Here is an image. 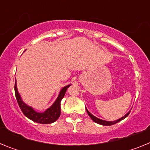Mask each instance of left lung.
I'll return each instance as SVG.
<instances>
[{"label":"left lung","mask_w":150,"mask_h":150,"mask_svg":"<svg viewBox=\"0 0 150 150\" xmlns=\"http://www.w3.org/2000/svg\"><path fill=\"white\" fill-rule=\"evenodd\" d=\"M86 111H87V112H88V116H90V118H91V120H93L95 122L98 123V124H99V125H106V126H108V125H114V124H116V123L122 121V120L125 119V118H126L127 116H128V114L130 113V111H128L126 114L125 115V116H123L122 117L120 118V119H118V120H116V121H106V120H100V119H99V118L96 117V116H95L94 115H92L87 109H86Z\"/></svg>","instance_id":"left-lung-1"}]
</instances>
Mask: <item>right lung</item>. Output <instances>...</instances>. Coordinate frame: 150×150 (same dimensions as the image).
Segmentation results:
<instances>
[{"label":"right lung","instance_id":"1","mask_svg":"<svg viewBox=\"0 0 150 150\" xmlns=\"http://www.w3.org/2000/svg\"><path fill=\"white\" fill-rule=\"evenodd\" d=\"M71 85L69 84L67 86H64L61 89L59 94V96L55 100L53 104H52L49 108L46 110L44 112H38L33 108L32 107L28 105L22 100L20 94L18 93L17 88L16 82L15 83V94L21 110L24 113V115L29 120H32L35 122L40 123V124H50L56 121L61 115V100L63 98L67 88L71 86Z\"/></svg>","mask_w":150,"mask_h":150}]
</instances>
